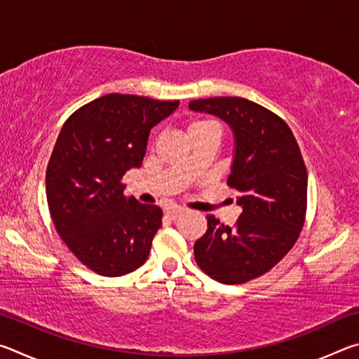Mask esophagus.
<instances>
[{"label":"esophagus","instance_id":"obj_1","mask_svg":"<svg viewBox=\"0 0 359 359\" xmlns=\"http://www.w3.org/2000/svg\"><path fill=\"white\" fill-rule=\"evenodd\" d=\"M182 214H184V209L177 208V205H175V208H169L166 210V217L171 218V220H175V218H179Z\"/></svg>","mask_w":359,"mask_h":359}]
</instances>
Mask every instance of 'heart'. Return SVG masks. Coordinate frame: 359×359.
<instances>
[{
  "label": "heart",
  "mask_w": 359,
  "mask_h": 359,
  "mask_svg": "<svg viewBox=\"0 0 359 359\" xmlns=\"http://www.w3.org/2000/svg\"><path fill=\"white\" fill-rule=\"evenodd\" d=\"M210 125H217V123H215V121H210V120H201V118L193 120L191 123L188 125V135H190V133H196V131L203 130V128H208V126H210Z\"/></svg>",
  "instance_id": "1"
}]
</instances>
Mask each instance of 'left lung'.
I'll use <instances>...</instances> for the list:
<instances>
[{"instance_id":"8db88e82","label":"left lung","mask_w":359,"mask_h":359,"mask_svg":"<svg viewBox=\"0 0 359 359\" xmlns=\"http://www.w3.org/2000/svg\"><path fill=\"white\" fill-rule=\"evenodd\" d=\"M194 112L217 115L234 135L228 185L239 191L242 214L233 228L214 215L194 242V258L209 277L238 285L271 271L301 234L307 210V169L285 121L238 96L194 100Z\"/></svg>"}]
</instances>
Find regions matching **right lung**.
Wrapping results in <instances>:
<instances>
[{"label": "right lung", "mask_w": 359, "mask_h": 359, "mask_svg": "<svg viewBox=\"0 0 359 359\" xmlns=\"http://www.w3.org/2000/svg\"><path fill=\"white\" fill-rule=\"evenodd\" d=\"M177 107L111 93L77 109L60 131L46 172L48 210L60 238L96 274H130L149 257L163 210L126 198L121 179L141 168L150 130Z\"/></svg>", "instance_id": "add662e5"}]
</instances>
